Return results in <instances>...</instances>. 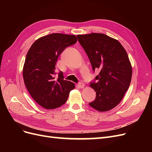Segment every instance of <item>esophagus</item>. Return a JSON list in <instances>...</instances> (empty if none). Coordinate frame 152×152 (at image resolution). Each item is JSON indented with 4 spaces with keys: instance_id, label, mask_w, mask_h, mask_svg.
Instances as JSON below:
<instances>
[{
    "instance_id": "obj_1",
    "label": "esophagus",
    "mask_w": 152,
    "mask_h": 152,
    "mask_svg": "<svg viewBox=\"0 0 152 152\" xmlns=\"http://www.w3.org/2000/svg\"><path fill=\"white\" fill-rule=\"evenodd\" d=\"M78 86L79 87V88H84L85 87V84L83 83V82H80V83L78 84Z\"/></svg>"
}]
</instances>
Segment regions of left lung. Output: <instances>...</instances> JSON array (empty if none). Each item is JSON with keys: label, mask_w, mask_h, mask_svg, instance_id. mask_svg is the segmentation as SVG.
Wrapping results in <instances>:
<instances>
[{"label": "left lung", "mask_w": 152, "mask_h": 152, "mask_svg": "<svg viewBox=\"0 0 152 152\" xmlns=\"http://www.w3.org/2000/svg\"><path fill=\"white\" fill-rule=\"evenodd\" d=\"M77 37L93 70H99L97 82L90 85L96 96L89 104L99 112L109 111L121 102L131 84L132 66L127 53L117 40L103 34Z\"/></svg>", "instance_id": "1"}]
</instances>
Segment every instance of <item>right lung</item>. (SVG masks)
I'll use <instances>...</instances> for the list:
<instances>
[{"instance_id": "right-lung-1", "label": "right lung", "mask_w": 152, "mask_h": 152, "mask_svg": "<svg viewBox=\"0 0 152 152\" xmlns=\"http://www.w3.org/2000/svg\"><path fill=\"white\" fill-rule=\"evenodd\" d=\"M77 41L74 35L51 34L38 39L27 53L23 68L25 84L31 98L45 109L61 107L75 89L74 83L63 79L62 72L55 79V66L64 49Z\"/></svg>"}]
</instances>
